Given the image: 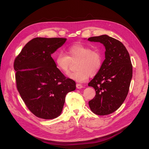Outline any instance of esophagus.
Instances as JSON below:
<instances>
[{"mask_svg":"<svg viewBox=\"0 0 149 149\" xmlns=\"http://www.w3.org/2000/svg\"><path fill=\"white\" fill-rule=\"evenodd\" d=\"M76 87H77V89H81L83 86H82L81 84L77 83V84H76Z\"/></svg>","mask_w":149,"mask_h":149,"instance_id":"1","label":"esophagus"}]
</instances>
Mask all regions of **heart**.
Listing matches in <instances>:
<instances>
[{
  "mask_svg": "<svg viewBox=\"0 0 149 149\" xmlns=\"http://www.w3.org/2000/svg\"><path fill=\"white\" fill-rule=\"evenodd\" d=\"M68 56L63 51L57 52L55 62L61 72L67 74L72 62L78 60L77 71L70 73L68 77L77 82L87 81L89 76L97 75L103 65V56L97 49H92L90 46L81 43H76L67 50Z\"/></svg>",
  "mask_w": 149,
  "mask_h": 149,
  "instance_id": "heart-1",
  "label": "heart"
}]
</instances>
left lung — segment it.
<instances>
[{
	"instance_id": "left-lung-1",
	"label": "left lung",
	"mask_w": 149,
	"mask_h": 149,
	"mask_svg": "<svg viewBox=\"0 0 149 149\" xmlns=\"http://www.w3.org/2000/svg\"><path fill=\"white\" fill-rule=\"evenodd\" d=\"M88 40L102 43L106 48L102 67L88 84L96 92L89 105L98 115L111 114L121 106L128 94L132 78L130 57L124 45L114 38L102 35Z\"/></svg>"
}]
</instances>
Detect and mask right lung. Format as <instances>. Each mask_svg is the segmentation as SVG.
Segmentation results:
<instances>
[{
  "mask_svg": "<svg viewBox=\"0 0 149 149\" xmlns=\"http://www.w3.org/2000/svg\"><path fill=\"white\" fill-rule=\"evenodd\" d=\"M66 41L65 38H34L14 60L17 89L28 109L38 118H57L66 94L76 88L75 82L61 73L51 57Z\"/></svg>",
  "mask_w": 149,
  "mask_h": 149,
  "instance_id": "right-lung-1",
  "label": "right lung"
}]
</instances>
